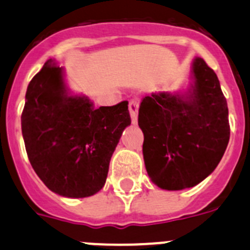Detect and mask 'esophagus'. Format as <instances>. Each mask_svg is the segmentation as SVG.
<instances>
[{
	"mask_svg": "<svg viewBox=\"0 0 250 250\" xmlns=\"http://www.w3.org/2000/svg\"><path fill=\"white\" fill-rule=\"evenodd\" d=\"M138 110H139V102L132 100V102L129 103V113L130 117H132L133 125H137L138 122Z\"/></svg>",
	"mask_w": 250,
	"mask_h": 250,
	"instance_id": "1",
	"label": "esophagus"
}]
</instances>
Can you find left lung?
Returning a JSON list of instances; mask_svg holds the SVG:
<instances>
[{"label": "left lung", "mask_w": 250, "mask_h": 250, "mask_svg": "<svg viewBox=\"0 0 250 250\" xmlns=\"http://www.w3.org/2000/svg\"><path fill=\"white\" fill-rule=\"evenodd\" d=\"M143 155L160 188H193L210 175L230 140L229 109L215 72L202 58L191 62L185 89L147 95L139 107Z\"/></svg>", "instance_id": "left-lung-1"}]
</instances>
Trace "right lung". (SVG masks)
I'll list each match as a JSON object with an SVG mask.
<instances>
[{
	"instance_id": "obj_1",
	"label": "right lung",
	"mask_w": 250,
	"mask_h": 250,
	"mask_svg": "<svg viewBox=\"0 0 250 250\" xmlns=\"http://www.w3.org/2000/svg\"><path fill=\"white\" fill-rule=\"evenodd\" d=\"M128 125V102L95 109L87 95L70 89L55 59L27 85L21 115L27 157L44 185L62 197L84 198L102 190Z\"/></svg>"
}]
</instances>
